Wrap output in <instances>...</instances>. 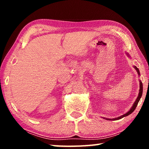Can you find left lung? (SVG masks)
I'll use <instances>...</instances> for the list:
<instances>
[{
  "instance_id": "1",
  "label": "left lung",
  "mask_w": 149,
  "mask_h": 149,
  "mask_svg": "<svg viewBox=\"0 0 149 149\" xmlns=\"http://www.w3.org/2000/svg\"><path fill=\"white\" fill-rule=\"evenodd\" d=\"M126 54H127L128 57L130 56V55H129V54L127 53V52H126ZM133 68H135L136 70H137L138 75H140V72H139V69L137 68L136 67L135 65H133ZM139 83H140L139 93V95H138V97H137V99H136V100L135 101L134 104H133L132 107L130 108V110L129 111H128V112H127V113H125V114H124L122 115V116H120L118 117V118H112V119H110V118H104L105 120H118L122 119V118L127 116H129L130 114H132V113L133 112V111H134V110H135V108H136V107H137V104H138V102H139V100H140V99H141V97H142V94H143V84H142V82L141 81H139Z\"/></svg>"
}]
</instances>
